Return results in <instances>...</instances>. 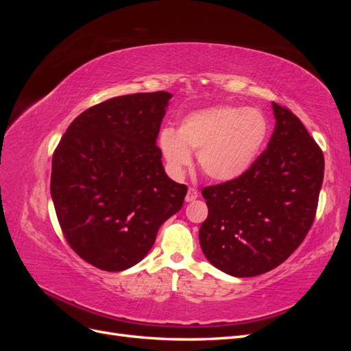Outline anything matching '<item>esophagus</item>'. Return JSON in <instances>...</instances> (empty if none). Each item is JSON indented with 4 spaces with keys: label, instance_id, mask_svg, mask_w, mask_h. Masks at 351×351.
<instances>
[{
    "label": "esophagus",
    "instance_id": "34e87169",
    "mask_svg": "<svg viewBox=\"0 0 351 351\" xmlns=\"http://www.w3.org/2000/svg\"><path fill=\"white\" fill-rule=\"evenodd\" d=\"M197 197H199V192H197V190H196L195 187H190L187 195H186V202H193V200H196Z\"/></svg>",
    "mask_w": 351,
    "mask_h": 351
}]
</instances>
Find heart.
Wrapping results in <instances>:
<instances>
[{"label":"heart","mask_w":351,"mask_h":351,"mask_svg":"<svg viewBox=\"0 0 351 351\" xmlns=\"http://www.w3.org/2000/svg\"><path fill=\"white\" fill-rule=\"evenodd\" d=\"M269 134V121L258 108L232 105L190 112L177 132L162 129L158 137L168 168L184 171L197 152V165L208 178L226 183L241 177L256 161Z\"/></svg>","instance_id":"heart-1"}]
</instances>
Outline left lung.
I'll return each instance as SVG.
<instances>
[{
  "label": "left lung",
  "mask_w": 351,
  "mask_h": 351,
  "mask_svg": "<svg viewBox=\"0 0 351 351\" xmlns=\"http://www.w3.org/2000/svg\"><path fill=\"white\" fill-rule=\"evenodd\" d=\"M275 129L241 177L202 189L208 218L199 241L206 259L232 277L281 265L309 232L324 182V154L303 123L272 102Z\"/></svg>",
  "instance_id": "8db88e82"
}]
</instances>
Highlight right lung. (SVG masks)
Instances as JSON below:
<instances>
[{
	"instance_id": "right-lung-1",
	"label": "right lung",
	"mask_w": 351,
	"mask_h": 351,
	"mask_svg": "<svg viewBox=\"0 0 351 351\" xmlns=\"http://www.w3.org/2000/svg\"><path fill=\"white\" fill-rule=\"evenodd\" d=\"M168 92L111 98L73 120L52 155L51 196L64 239L102 271L141 262L183 206L156 146Z\"/></svg>"
}]
</instances>
